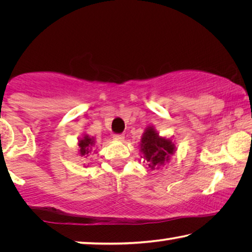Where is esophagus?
<instances>
[{
    "instance_id": "esophagus-1",
    "label": "esophagus",
    "mask_w": 252,
    "mask_h": 252,
    "mask_svg": "<svg viewBox=\"0 0 252 252\" xmlns=\"http://www.w3.org/2000/svg\"><path fill=\"white\" fill-rule=\"evenodd\" d=\"M113 139L117 140V141H123V140H125V135H123V134H114Z\"/></svg>"
}]
</instances>
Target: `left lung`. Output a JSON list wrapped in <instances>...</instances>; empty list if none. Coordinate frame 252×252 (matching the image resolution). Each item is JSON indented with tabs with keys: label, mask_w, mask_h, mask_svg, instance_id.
<instances>
[{
	"label": "left lung",
	"mask_w": 252,
	"mask_h": 252,
	"mask_svg": "<svg viewBox=\"0 0 252 252\" xmlns=\"http://www.w3.org/2000/svg\"><path fill=\"white\" fill-rule=\"evenodd\" d=\"M140 151L142 153L141 158L148 162L149 168L155 170L170 160V157L176 152V146L171 138L160 136L155 126H150L141 136Z\"/></svg>",
	"instance_id": "8db88e82"
}]
</instances>
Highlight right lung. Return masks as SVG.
<instances>
[{
    "mask_svg": "<svg viewBox=\"0 0 252 252\" xmlns=\"http://www.w3.org/2000/svg\"><path fill=\"white\" fill-rule=\"evenodd\" d=\"M79 155L81 157L87 158L93 151V147L95 146V140L93 136L89 134H83L82 138L79 140Z\"/></svg>",
    "mask_w": 252,
    "mask_h": 252,
    "instance_id": "1",
    "label": "right lung"
}]
</instances>
